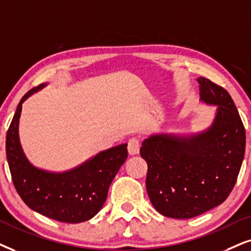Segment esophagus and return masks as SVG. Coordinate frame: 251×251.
<instances>
[{
    "mask_svg": "<svg viewBox=\"0 0 251 251\" xmlns=\"http://www.w3.org/2000/svg\"><path fill=\"white\" fill-rule=\"evenodd\" d=\"M127 148L128 153L131 155L139 154V151H140V140L138 138H131L127 142Z\"/></svg>",
    "mask_w": 251,
    "mask_h": 251,
    "instance_id": "1",
    "label": "esophagus"
}]
</instances>
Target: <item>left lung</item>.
Masks as SVG:
<instances>
[{
    "label": "left lung",
    "instance_id": "left-lung-1",
    "mask_svg": "<svg viewBox=\"0 0 251 251\" xmlns=\"http://www.w3.org/2000/svg\"><path fill=\"white\" fill-rule=\"evenodd\" d=\"M202 102L218 105L212 127L190 138L151 135L142 142L146 189L158 213L190 219L223 204L235 185L246 151V131L226 89L199 77Z\"/></svg>",
    "mask_w": 251,
    "mask_h": 251
}]
</instances>
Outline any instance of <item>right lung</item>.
Segmentation results:
<instances>
[{"mask_svg": "<svg viewBox=\"0 0 251 251\" xmlns=\"http://www.w3.org/2000/svg\"><path fill=\"white\" fill-rule=\"evenodd\" d=\"M43 87H34L22 97L8 128L5 151L12 183L31 210L60 223H83L95 217L105 202L110 184L127 158V145L102 151L67 173H49L33 167L21 147L18 122L22 104Z\"/></svg>", "mask_w": 251, "mask_h": 251, "instance_id": "obj_1", "label": "right lung"}]
</instances>
